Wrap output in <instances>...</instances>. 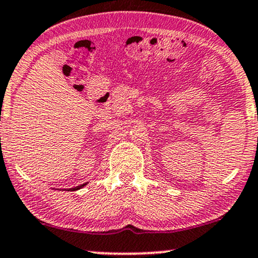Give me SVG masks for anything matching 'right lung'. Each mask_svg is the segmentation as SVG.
<instances>
[{
    "instance_id": "obj_1",
    "label": "right lung",
    "mask_w": 258,
    "mask_h": 258,
    "mask_svg": "<svg viewBox=\"0 0 258 258\" xmlns=\"http://www.w3.org/2000/svg\"><path fill=\"white\" fill-rule=\"evenodd\" d=\"M86 184H83V185H80V186H77V187H73V188H71V190H73V191H76V190H79V188H82V187H84V186H85Z\"/></svg>"
}]
</instances>
